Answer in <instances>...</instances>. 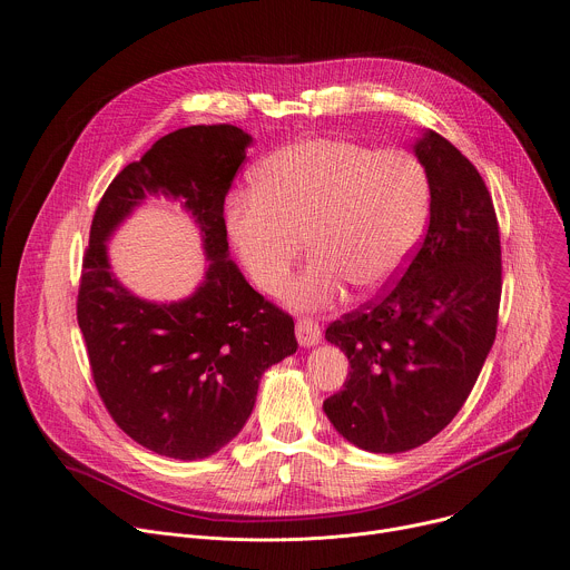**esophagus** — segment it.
Returning <instances> with one entry per match:
<instances>
[{
    "mask_svg": "<svg viewBox=\"0 0 570 570\" xmlns=\"http://www.w3.org/2000/svg\"><path fill=\"white\" fill-rule=\"evenodd\" d=\"M295 334L302 347H314L321 341V325L314 318H299L295 323Z\"/></svg>",
    "mask_w": 570,
    "mask_h": 570,
    "instance_id": "obj_1",
    "label": "esophagus"
}]
</instances>
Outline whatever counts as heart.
Listing matches in <instances>:
<instances>
[{
    "label": "heart",
    "instance_id": "heart-1",
    "mask_svg": "<svg viewBox=\"0 0 570 570\" xmlns=\"http://www.w3.org/2000/svg\"><path fill=\"white\" fill-rule=\"evenodd\" d=\"M254 193L227 206V234L249 279L277 293L304 247L312 264L291 284L295 308H325L345 286L384 291L409 264L430 216L423 164L404 149L347 138H304L275 149L252 175Z\"/></svg>",
    "mask_w": 570,
    "mask_h": 570
}]
</instances>
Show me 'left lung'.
I'll list each match as a JSON object with an SVG mask.
<instances>
[{"label":"left lung","instance_id":"1","mask_svg":"<svg viewBox=\"0 0 570 570\" xmlns=\"http://www.w3.org/2000/svg\"><path fill=\"white\" fill-rule=\"evenodd\" d=\"M413 154L430 181L425 240L384 297L325 332L350 375L323 409L345 441L377 454L413 450L450 425L493 345L502 291L484 179L432 129L419 134Z\"/></svg>","mask_w":570,"mask_h":570}]
</instances>
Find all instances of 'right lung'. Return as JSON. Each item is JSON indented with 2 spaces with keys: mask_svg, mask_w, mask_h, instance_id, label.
<instances>
[{
  "mask_svg": "<svg viewBox=\"0 0 570 570\" xmlns=\"http://www.w3.org/2000/svg\"><path fill=\"white\" fill-rule=\"evenodd\" d=\"M252 136L195 125L154 142L97 204L77 302L95 386L118 428L161 456L216 454L247 423L264 373L297 350L288 314L258 295L229 258L225 197ZM147 196L179 200L207 256L198 288L175 303L134 296L108 240Z\"/></svg>",
  "mask_w": 570,
  "mask_h": 570,
  "instance_id": "obj_1",
  "label": "right lung"
}]
</instances>
